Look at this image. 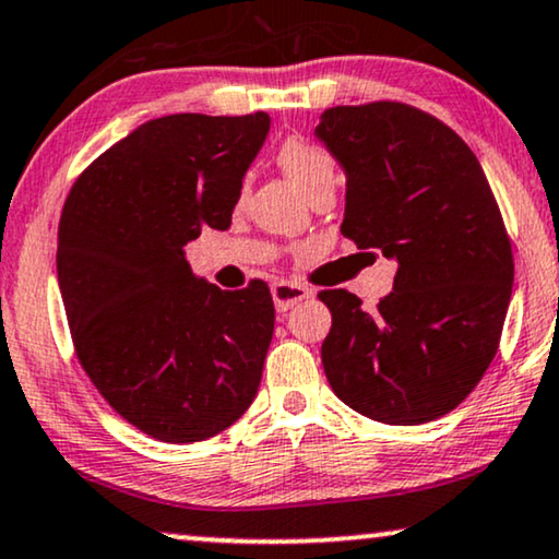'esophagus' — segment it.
Masks as SVG:
<instances>
[{"mask_svg":"<svg viewBox=\"0 0 559 559\" xmlns=\"http://www.w3.org/2000/svg\"><path fill=\"white\" fill-rule=\"evenodd\" d=\"M271 296H273V304H276L278 311H288V309H294L298 301L309 298L311 290L306 288V286H301V283L278 281V283H273Z\"/></svg>","mask_w":559,"mask_h":559,"instance_id":"obj_1","label":"esophagus"}]
</instances>
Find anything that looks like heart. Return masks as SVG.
<instances>
[{
    "label": "heart",
    "instance_id": "b5f03b06",
    "mask_svg": "<svg viewBox=\"0 0 559 559\" xmlns=\"http://www.w3.org/2000/svg\"><path fill=\"white\" fill-rule=\"evenodd\" d=\"M276 164L306 198L336 187V164L326 148L301 136L283 139L276 148Z\"/></svg>",
    "mask_w": 559,
    "mask_h": 559
}]
</instances>
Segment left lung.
<instances>
[{"mask_svg": "<svg viewBox=\"0 0 559 559\" xmlns=\"http://www.w3.org/2000/svg\"><path fill=\"white\" fill-rule=\"evenodd\" d=\"M317 136L347 171L342 235L397 261L374 309L321 290V344L342 403L388 426L451 413L499 349L514 255L476 154L451 126L397 100L326 108Z\"/></svg>", "mask_w": 559, "mask_h": 559, "instance_id": "left-lung-1", "label": "left lung"}]
</instances>
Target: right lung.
<instances>
[{
	"mask_svg": "<svg viewBox=\"0 0 559 559\" xmlns=\"http://www.w3.org/2000/svg\"><path fill=\"white\" fill-rule=\"evenodd\" d=\"M269 114H175L106 148L70 190L58 281L78 361L108 405L164 443H198L253 403L276 309L269 283L198 281L185 246L227 230Z\"/></svg>",
	"mask_w": 559,
	"mask_h": 559,
	"instance_id": "obj_1",
	"label": "right lung"
}]
</instances>
